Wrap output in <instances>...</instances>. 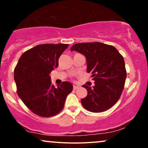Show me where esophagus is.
I'll use <instances>...</instances> for the list:
<instances>
[{"label": "esophagus", "instance_id": "1", "mask_svg": "<svg viewBox=\"0 0 148 148\" xmlns=\"http://www.w3.org/2000/svg\"><path fill=\"white\" fill-rule=\"evenodd\" d=\"M78 88V86H75V85H73V89L74 90H76V89Z\"/></svg>", "mask_w": 148, "mask_h": 148}]
</instances>
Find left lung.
<instances>
[{
	"instance_id": "1",
	"label": "left lung",
	"mask_w": 148,
	"mask_h": 148,
	"mask_svg": "<svg viewBox=\"0 0 148 148\" xmlns=\"http://www.w3.org/2000/svg\"><path fill=\"white\" fill-rule=\"evenodd\" d=\"M75 51L86 58L87 72L91 73L95 86L82 87L88 94L81 99L85 109L101 112L110 108L119 99L124 88L126 70L123 56L112 45L101 42L77 43L73 45Z\"/></svg>"
}]
</instances>
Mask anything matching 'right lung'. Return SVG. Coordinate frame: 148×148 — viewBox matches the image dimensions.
I'll use <instances>...</instances> for the list:
<instances>
[{
	"label": "right lung",
	"mask_w": 148,
	"mask_h": 148,
	"mask_svg": "<svg viewBox=\"0 0 148 148\" xmlns=\"http://www.w3.org/2000/svg\"><path fill=\"white\" fill-rule=\"evenodd\" d=\"M66 44L39 45L23 53L14 69L17 93L34 114L50 117L59 113L73 84L63 82L54 86L49 73L58 66V60Z\"/></svg>",
	"instance_id": "right-lung-1"
}]
</instances>
